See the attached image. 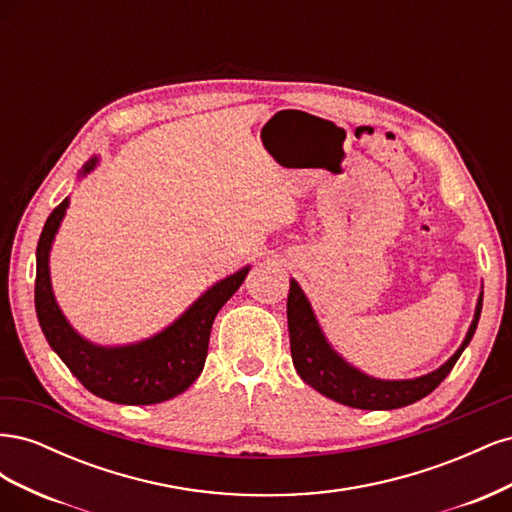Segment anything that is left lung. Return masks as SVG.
<instances>
[{
  "label": "left lung",
  "instance_id": "1",
  "mask_svg": "<svg viewBox=\"0 0 512 512\" xmlns=\"http://www.w3.org/2000/svg\"><path fill=\"white\" fill-rule=\"evenodd\" d=\"M483 309V292H480L474 320L468 329L466 339L459 350L442 367L431 371L427 376L412 380H378L346 363L324 337L301 286L290 280L288 292V333H290V352L297 374L312 389L329 397L337 404H344L359 410H395L414 404V401L427 397L438 384L451 374L461 352L466 350L470 339L474 337L476 324Z\"/></svg>",
  "mask_w": 512,
  "mask_h": 512
}]
</instances>
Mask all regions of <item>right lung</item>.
<instances>
[{
    "instance_id": "right-lung-1",
    "label": "right lung",
    "mask_w": 512,
    "mask_h": 512,
    "mask_svg": "<svg viewBox=\"0 0 512 512\" xmlns=\"http://www.w3.org/2000/svg\"><path fill=\"white\" fill-rule=\"evenodd\" d=\"M96 164L98 158H91L81 175L91 173ZM66 209L68 198L61 200L49 215L36 250L34 299L46 342L87 391L113 404L151 406L181 395L203 371L213 320L239 290L250 267L213 284L170 327L145 342L115 348L96 346L70 327L51 288L49 252Z\"/></svg>"
}]
</instances>
